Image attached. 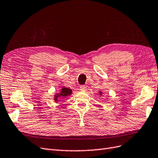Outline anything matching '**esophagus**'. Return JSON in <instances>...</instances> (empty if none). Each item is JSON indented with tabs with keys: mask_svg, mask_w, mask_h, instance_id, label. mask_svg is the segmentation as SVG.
I'll use <instances>...</instances> for the list:
<instances>
[{
	"mask_svg": "<svg viewBox=\"0 0 158 158\" xmlns=\"http://www.w3.org/2000/svg\"><path fill=\"white\" fill-rule=\"evenodd\" d=\"M80 89L81 91H85L86 89V86H84V85H82V86H80Z\"/></svg>",
	"mask_w": 158,
	"mask_h": 158,
	"instance_id": "34e87169",
	"label": "esophagus"
}]
</instances>
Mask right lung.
Returning a JSON list of instances; mask_svg holds the SVG:
<instances>
[{
	"instance_id": "add662e5",
	"label": "right lung",
	"mask_w": 158,
	"mask_h": 158,
	"mask_svg": "<svg viewBox=\"0 0 158 158\" xmlns=\"http://www.w3.org/2000/svg\"><path fill=\"white\" fill-rule=\"evenodd\" d=\"M71 94H72V90L70 88H63L61 89V92L60 94H57V96H55V98H57L59 96H62V97H66L68 96H70Z\"/></svg>"
}]
</instances>
